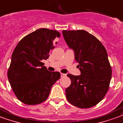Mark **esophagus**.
Masks as SVG:
<instances>
[{
    "mask_svg": "<svg viewBox=\"0 0 123 123\" xmlns=\"http://www.w3.org/2000/svg\"><path fill=\"white\" fill-rule=\"evenodd\" d=\"M66 76V74H63V73H61V77H65Z\"/></svg>",
    "mask_w": 123,
    "mask_h": 123,
    "instance_id": "34e87169",
    "label": "esophagus"
}]
</instances>
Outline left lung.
Listing matches in <instances>:
<instances>
[{
    "label": "left lung",
    "instance_id": "1",
    "mask_svg": "<svg viewBox=\"0 0 123 123\" xmlns=\"http://www.w3.org/2000/svg\"><path fill=\"white\" fill-rule=\"evenodd\" d=\"M69 47L74 50L80 76L68 74L71 84L66 90L67 100L74 106L89 108L103 99L110 87L111 67L107 51L97 37L87 31L63 30Z\"/></svg>",
    "mask_w": 123,
    "mask_h": 123
}]
</instances>
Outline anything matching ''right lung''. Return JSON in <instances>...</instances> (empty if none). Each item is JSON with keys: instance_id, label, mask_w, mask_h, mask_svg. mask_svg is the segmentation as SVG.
I'll return each instance as SVG.
<instances>
[{"instance_id": "add662e5", "label": "right lung", "mask_w": 123, "mask_h": 123, "mask_svg": "<svg viewBox=\"0 0 123 123\" xmlns=\"http://www.w3.org/2000/svg\"><path fill=\"white\" fill-rule=\"evenodd\" d=\"M56 30L40 28L24 37L13 52L8 78L13 93L21 102L36 105L44 102L52 86L60 78L50 72L41 61L49 57L54 40L60 37Z\"/></svg>"}]
</instances>
